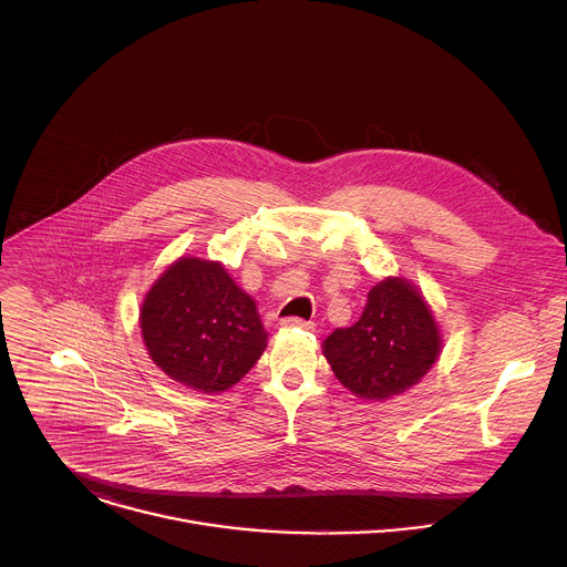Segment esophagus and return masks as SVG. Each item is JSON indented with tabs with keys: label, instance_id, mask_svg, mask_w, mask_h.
Listing matches in <instances>:
<instances>
[{
	"label": "esophagus",
	"instance_id": "34e87169",
	"mask_svg": "<svg viewBox=\"0 0 567 567\" xmlns=\"http://www.w3.org/2000/svg\"><path fill=\"white\" fill-rule=\"evenodd\" d=\"M280 326L282 328H298V330H313V322L302 320V318H282Z\"/></svg>",
	"mask_w": 567,
	"mask_h": 567
}]
</instances>
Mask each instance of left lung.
Instances as JSON below:
<instances>
[{
  "mask_svg": "<svg viewBox=\"0 0 567 567\" xmlns=\"http://www.w3.org/2000/svg\"><path fill=\"white\" fill-rule=\"evenodd\" d=\"M442 337L431 307L403 278L377 282L352 328L334 330L322 354L357 396L383 401L406 392L433 368Z\"/></svg>",
  "mask_w": 567,
  "mask_h": 567,
  "instance_id": "8db88e82",
  "label": "left lung"
}]
</instances>
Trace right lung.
I'll list each match as a JSON object with an SVG mask.
<instances>
[{
    "mask_svg": "<svg viewBox=\"0 0 567 567\" xmlns=\"http://www.w3.org/2000/svg\"><path fill=\"white\" fill-rule=\"evenodd\" d=\"M138 320L150 359L208 394L235 385L267 348L256 300L210 260L171 265L147 291Z\"/></svg>",
    "mask_w": 567,
    "mask_h": 567,
    "instance_id": "1",
    "label": "right lung"
}]
</instances>
